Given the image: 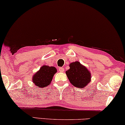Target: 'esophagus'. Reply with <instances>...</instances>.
Instances as JSON below:
<instances>
[{
	"mask_svg": "<svg viewBox=\"0 0 125 125\" xmlns=\"http://www.w3.org/2000/svg\"><path fill=\"white\" fill-rule=\"evenodd\" d=\"M58 70H59V72H64V69L63 68V67H59V69H58Z\"/></svg>",
	"mask_w": 125,
	"mask_h": 125,
	"instance_id": "34e87169",
	"label": "esophagus"
}]
</instances>
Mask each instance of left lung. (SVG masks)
Returning <instances> with one entry per match:
<instances>
[{"label": "left lung", "mask_w": 125, "mask_h": 125, "mask_svg": "<svg viewBox=\"0 0 125 125\" xmlns=\"http://www.w3.org/2000/svg\"><path fill=\"white\" fill-rule=\"evenodd\" d=\"M66 73L71 83L79 89L84 88L91 82L90 71L78 61L71 63Z\"/></svg>", "instance_id": "obj_1"}]
</instances>
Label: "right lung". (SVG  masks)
Wrapping results in <instances>:
<instances>
[{"instance_id": "add662e5", "label": "right lung", "mask_w": 125, "mask_h": 125, "mask_svg": "<svg viewBox=\"0 0 125 125\" xmlns=\"http://www.w3.org/2000/svg\"><path fill=\"white\" fill-rule=\"evenodd\" d=\"M57 70L55 67L46 65L42 66L32 77V82L38 88H44L50 85Z\"/></svg>"}]
</instances>
